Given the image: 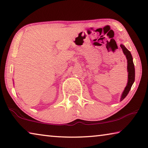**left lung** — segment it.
Returning a JSON list of instances; mask_svg holds the SVG:
<instances>
[{
	"mask_svg": "<svg viewBox=\"0 0 148 148\" xmlns=\"http://www.w3.org/2000/svg\"><path fill=\"white\" fill-rule=\"evenodd\" d=\"M121 47L122 48L124 54L126 56V59H127V70L128 72V83L126 85V88H125V90L123 91V94H122L121 98V101H123L125 98L126 97V95H128V93L130 91L131 87H132L133 83L134 82L135 80V69H134V64L133 62V58L132 57V55L130 51H129L127 49H126L125 45H123V44L121 45Z\"/></svg>",
	"mask_w": 148,
	"mask_h": 148,
	"instance_id": "left-lung-1",
	"label": "left lung"
}]
</instances>
